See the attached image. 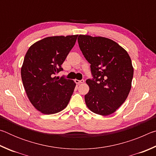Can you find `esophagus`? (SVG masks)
I'll return each instance as SVG.
<instances>
[{"instance_id": "esophagus-1", "label": "esophagus", "mask_w": 156, "mask_h": 156, "mask_svg": "<svg viewBox=\"0 0 156 156\" xmlns=\"http://www.w3.org/2000/svg\"><path fill=\"white\" fill-rule=\"evenodd\" d=\"M75 83L77 84H81V83H84V80H75Z\"/></svg>"}]
</instances>
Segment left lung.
<instances>
[{"instance_id":"obj_1","label":"left lung","mask_w":156,"mask_h":156,"mask_svg":"<svg viewBox=\"0 0 156 156\" xmlns=\"http://www.w3.org/2000/svg\"><path fill=\"white\" fill-rule=\"evenodd\" d=\"M79 47L91 64L94 78L86 80L89 91L84 100L92 112L101 115L114 113L131 88L133 67L127 51L115 41L101 36L79 35Z\"/></svg>"}]
</instances>
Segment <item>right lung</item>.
<instances>
[{"instance_id": "right-lung-1", "label": "right lung", "mask_w": 156, "mask_h": 156, "mask_svg": "<svg viewBox=\"0 0 156 156\" xmlns=\"http://www.w3.org/2000/svg\"><path fill=\"white\" fill-rule=\"evenodd\" d=\"M78 35L47 37L34 43L25 54L21 78L29 100L44 114H54L67 106L74 81L54 75L76 43Z\"/></svg>"}]
</instances>
